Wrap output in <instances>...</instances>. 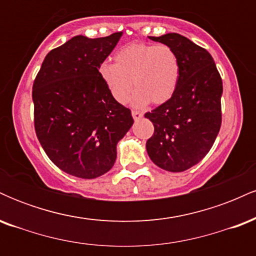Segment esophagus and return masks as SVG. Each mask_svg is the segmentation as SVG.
Instances as JSON below:
<instances>
[{
    "label": "esophagus",
    "instance_id": "34e87169",
    "mask_svg": "<svg viewBox=\"0 0 256 256\" xmlns=\"http://www.w3.org/2000/svg\"><path fill=\"white\" fill-rule=\"evenodd\" d=\"M143 116V114L140 113V112H137V110H132V118H134V120H138L140 119Z\"/></svg>",
    "mask_w": 256,
    "mask_h": 256
}]
</instances>
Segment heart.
Listing matches in <instances>:
<instances>
[{
  "mask_svg": "<svg viewBox=\"0 0 256 256\" xmlns=\"http://www.w3.org/2000/svg\"><path fill=\"white\" fill-rule=\"evenodd\" d=\"M116 64L104 61L98 74L110 96L125 104L132 83L136 91L130 100L134 107L165 104L172 98L179 82L177 54L167 46L131 43L116 54Z\"/></svg>",
  "mask_w": 256,
  "mask_h": 256,
  "instance_id": "1",
  "label": "heart"
}]
</instances>
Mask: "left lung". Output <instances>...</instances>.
I'll return each mask as SVG.
<instances>
[{
	"label": "left lung",
	"mask_w": 256,
	"mask_h": 256,
	"mask_svg": "<svg viewBox=\"0 0 256 256\" xmlns=\"http://www.w3.org/2000/svg\"><path fill=\"white\" fill-rule=\"evenodd\" d=\"M170 46L179 60V82L172 98L144 114L154 125L146 152L155 165L183 172L204 158L222 125V82L212 55L179 34L149 37Z\"/></svg>",
	"instance_id": "1"
}]
</instances>
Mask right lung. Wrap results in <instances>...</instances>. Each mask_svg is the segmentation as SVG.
Segmentation results:
<instances>
[{
  "mask_svg": "<svg viewBox=\"0 0 256 256\" xmlns=\"http://www.w3.org/2000/svg\"><path fill=\"white\" fill-rule=\"evenodd\" d=\"M122 36H74L46 54L34 79L38 140L52 162L74 177L94 179L110 171L116 144L134 124L131 110L112 98L98 74Z\"/></svg>",
  "mask_w": 256,
  "mask_h": 256,
  "instance_id": "right-lung-1",
  "label": "right lung"
}]
</instances>
